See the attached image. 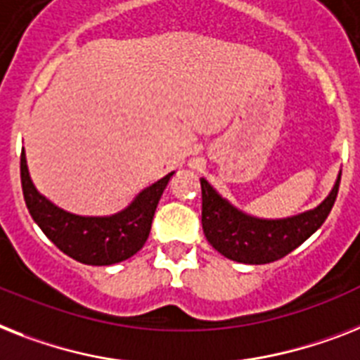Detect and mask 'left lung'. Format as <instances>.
<instances>
[{
    "instance_id": "left-lung-1",
    "label": "left lung",
    "mask_w": 360,
    "mask_h": 360,
    "mask_svg": "<svg viewBox=\"0 0 360 360\" xmlns=\"http://www.w3.org/2000/svg\"><path fill=\"white\" fill-rule=\"evenodd\" d=\"M201 181V226L207 240L221 255L246 264H266L283 259L322 226L337 200L340 175L331 194L303 214L286 220H259L244 214Z\"/></svg>"
}]
</instances>
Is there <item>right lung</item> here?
<instances>
[{"label":"right lung","instance_id":"add662e5","mask_svg":"<svg viewBox=\"0 0 360 360\" xmlns=\"http://www.w3.org/2000/svg\"><path fill=\"white\" fill-rule=\"evenodd\" d=\"M172 175L174 172L157 181L150 188L142 190L136 200L118 214L107 218H86L70 214L38 194L29 177L25 153L22 151L20 157L23 200L33 220L63 253L83 264L92 266L122 262L144 246L150 236L155 209L159 205L160 195Z\"/></svg>","mask_w":360,"mask_h":360}]
</instances>
